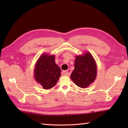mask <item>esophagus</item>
<instances>
[{"instance_id":"obj_1","label":"esophagus","mask_w":128,"mask_h":128,"mask_svg":"<svg viewBox=\"0 0 128 128\" xmlns=\"http://www.w3.org/2000/svg\"><path fill=\"white\" fill-rule=\"evenodd\" d=\"M71 72H72V70L70 69H68L67 70H66V71H64L63 72V74L65 75H66V76H69L70 74H71Z\"/></svg>"}]
</instances>
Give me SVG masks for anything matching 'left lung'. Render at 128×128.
Returning <instances> with one entry per match:
<instances>
[{
	"label": "left lung",
	"mask_w": 128,
	"mask_h": 128,
	"mask_svg": "<svg viewBox=\"0 0 128 128\" xmlns=\"http://www.w3.org/2000/svg\"><path fill=\"white\" fill-rule=\"evenodd\" d=\"M74 67L70 78L76 85L85 88L94 82L97 76V65L90 53L87 52L76 56Z\"/></svg>",
	"instance_id": "1"
}]
</instances>
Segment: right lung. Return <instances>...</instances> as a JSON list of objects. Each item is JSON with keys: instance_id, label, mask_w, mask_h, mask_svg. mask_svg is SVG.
I'll list each match as a JSON object with an SVG mask.
<instances>
[{"instance_id": "right-lung-1", "label": "right lung", "mask_w": 128, "mask_h": 128, "mask_svg": "<svg viewBox=\"0 0 128 128\" xmlns=\"http://www.w3.org/2000/svg\"><path fill=\"white\" fill-rule=\"evenodd\" d=\"M61 75V70L55 62V56L43 53L36 62L34 69V79L45 90L56 85Z\"/></svg>"}]
</instances>
